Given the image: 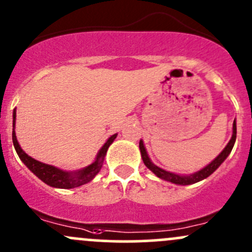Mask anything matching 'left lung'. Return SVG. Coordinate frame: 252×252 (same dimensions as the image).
Returning a JSON list of instances; mask_svg holds the SVG:
<instances>
[{"label": "left lung", "instance_id": "8db88e82", "mask_svg": "<svg viewBox=\"0 0 252 252\" xmlns=\"http://www.w3.org/2000/svg\"><path fill=\"white\" fill-rule=\"evenodd\" d=\"M235 139H237V123H235V120H234V123H233L232 138H230V141L228 142V144L225 145L224 149L222 150L221 154H220L219 157L214 160V161H211L209 165L205 166L204 168H201L200 171H198V172H195V173H191V175H189V176L176 175V173L168 172V171L162 170V168L158 167L157 165L153 164L152 160H150L149 157H148L147 150H145V147H144L143 141H142V139L139 141V150H141L142 160H143L144 165L147 166V167L149 168L152 172H154L158 177L161 178V180L168 181V182H171V183L181 184V186H187V184H193L196 182H200V181H203L206 177H209L211 173H214L215 171L220 167V165H221L222 162L227 159L228 155L230 154V152H232V149H233V145H234V143H235Z\"/></svg>", "mask_w": 252, "mask_h": 252}]
</instances>
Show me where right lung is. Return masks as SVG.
I'll list each match as a JSON object with an SVG mask.
<instances>
[{
    "label": "right lung",
    "mask_w": 252,
    "mask_h": 252,
    "mask_svg": "<svg viewBox=\"0 0 252 252\" xmlns=\"http://www.w3.org/2000/svg\"><path fill=\"white\" fill-rule=\"evenodd\" d=\"M15 109L13 110V132H12V139H13V145H14L15 150H17L18 157L20 158L23 162L27 165V167L29 168L33 175L37 176L42 182H45L48 186L54 187V188H63V189H71L76 188V187L82 186V184H86L92 181L95 177L98 172L102 168L103 161H104L105 154H107L108 148L110 147V144L113 143L114 139L116 138L118 133L113 134L111 137H109L108 141L105 142L104 145L100 148V150L98 152L97 158H95L94 161L91 165L86 166V167L81 168V170L72 171V172H68V171H63L61 168H57L56 166L43 164V162L37 161V160L32 159L29 157L24 150L20 148L19 143L17 141V136H15L14 126H15Z\"/></svg>",
    "instance_id": "obj_1"
}]
</instances>
